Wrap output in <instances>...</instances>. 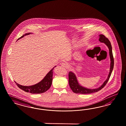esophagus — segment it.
I'll return each mask as SVG.
<instances>
[{
	"instance_id": "1",
	"label": "esophagus",
	"mask_w": 126,
	"mask_h": 126,
	"mask_svg": "<svg viewBox=\"0 0 126 126\" xmlns=\"http://www.w3.org/2000/svg\"><path fill=\"white\" fill-rule=\"evenodd\" d=\"M61 66L64 68H66L67 67V64L65 63H61Z\"/></svg>"
}]
</instances>
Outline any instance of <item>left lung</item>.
Returning a JSON list of instances; mask_svg holds the SVG:
<instances>
[{"instance_id": "left-lung-1", "label": "left lung", "mask_w": 126, "mask_h": 126, "mask_svg": "<svg viewBox=\"0 0 126 126\" xmlns=\"http://www.w3.org/2000/svg\"><path fill=\"white\" fill-rule=\"evenodd\" d=\"M99 41L100 42L105 43L107 46L109 51V56H110L111 62H110V71H109V74L108 75L107 79L105 81L103 84L98 88L95 89L87 88L79 84L77 78V77L74 73H73L72 71H70L69 73V83L70 88L74 93H79V94H89V93L97 92L101 89H102L106 85V84L107 83L108 81L109 80V78L111 76L112 71L113 68V65H114V59H113V57L112 52V45L111 44V42L109 41V40L107 39V38L104 35L99 34Z\"/></svg>"}]
</instances>
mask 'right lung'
<instances>
[{"label": "right lung", "mask_w": 126, "mask_h": 126, "mask_svg": "<svg viewBox=\"0 0 126 126\" xmlns=\"http://www.w3.org/2000/svg\"><path fill=\"white\" fill-rule=\"evenodd\" d=\"M31 33H28L24 34L22 36L19 38L18 40L24 37V36L29 35ZM55 67L56 66H55L52 69L50 70L47 73V74L45 76V77L42 79V80H41L40 82H39L37 84H35L33 85L23 86L18 84L15 81V83L16 84L19 88L23 90L24 91L26 92L32 93V94H40V93H44L50 88L51 85L52 79H53V70Z\"/></svg>", "instance_id": "right-lung-1"}]
</instances>
